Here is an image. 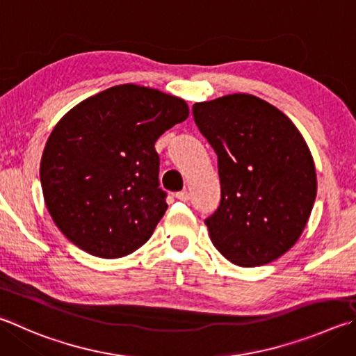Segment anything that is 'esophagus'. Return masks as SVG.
I'll use <instances>...</instances> for the list:
<instances>
[{
    "label": "esophagus",
    "instance_id": "obj_1",
    "mask_svg": "<svg viewBox=\"0 0 356 356\" xmlns=\"http://www.w3.org/2000/svg\"><path fill=\"white\" fill-rule=\"evenodd\" d=\"M176 197H177L179 200H184V202H186V200H190L191 195H190V191H186V190H182V191H179V193H176Z\"/></svg>",
    "mask_w": 356,
    "mask_h": 356
}]
</instances>
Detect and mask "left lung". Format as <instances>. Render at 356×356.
<instances>
[{
  "instance_id": "1",
  "label": "left lung",
  "mask_w": 356,
  "mask_h": 356,
  "mask_svg": "<svg viewBox=\"0 0 356 356\" xmlns=\"http://www.w3.org/2000/svg\"><path fill=\"white\" fill-rule=\"evenodd\" d=\"M193 116L218 156L221 202L205 219L213 245L238 266L277 260L299 240L318 190L302 134L245 93L196 102Z\"/></svg>"
}]
</instances>
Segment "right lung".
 Listing matches in <instances>:
<instances>
[{"label": "right lung", "instance_id": "add662e5", "mask_svg": "<svg viewBox=\"0 0 356 356\" xmlns=\"http://www.w3.org/2000/svg\"><path fill=\"white\" fill-rule=\"evenodd\" d=\"M188 118V106L156 88L122 83L90 96L51 132L40 182L54 224L101 258L132 254L168 209L156 141Z\"/></svg>", "mask_w": 356, "mask_h": 356}]
</instances>
